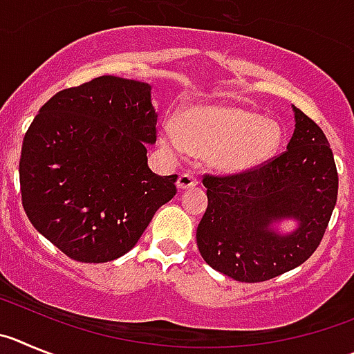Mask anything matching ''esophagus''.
Returning a JSON list of instances; mask_svg holds the SVG:
<instances>
[{"mask_svg": "<svg viewBox=\"0 0 354 354\" xmlns=\"http://www.w3.org/2000/svg\"><path fill=\"white\" fill-rule=\"evenodd\" d=\"M197 183H199V180H197L192 173H183L180 174V178H178L176 185H178V189L185 190V189H192V187H196Z\"/></svg>", "mask_w": 354, "mask_h": 354, "instance_id": "obj_1", "label": "esophagus"}]
</instances>
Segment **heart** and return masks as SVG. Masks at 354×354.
Wrapping results in <instances>:
<instances>
[{
    "label": "heart",
    "instance_id": "b5f03b06",
    "mask_svg": "<svg viewBox=\"0 0 354 354\" xmlns=\"http://www.w3.org/2000/svg\"><path fill=\"white\" fill-rule=\"evenodd\" d=\"M282 138L277 120L238 106L189 107L176 116V129L162 130V145L169 153L209 157L221 173L256 169L279 151Z\"/></svg>",
    "mask_w": 354,
    "mask_h": 354
}]
</instances>
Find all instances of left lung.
<instances>
[{
	"label": "left lung",
	"instance_id": "8db88e82",
	"mask_svg": "<svg viewBox=\"0 0 354 354\" xmlns=\"http://www.w3.org/2000/svg\"><path fill=\"white\" fill-rule=\"evenodd\" d=\"M288 149L256 169L205 174L208 208L197 247L216 272L238 282H263L300 266L319 247L337 203L339 174L323 130L298 107ZM295 218L280 235L272 225Z\"/></svg>",
	"mask_w": 354,
	"mask_h": 354
}]
</instances>
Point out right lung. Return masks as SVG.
Instances as JSON below:
<instances>
[{"mask_svg": "<svg viewBox=\"0 0 354 354\" xmlns=\"http://www.w3.org/2000/svg\"><path fill=\"white\" fill-rule=\"evenodd\" d=\"M155 127L148 82L102 75L58 91L22 141L19 180L33 227L81 263L129 252L176 196V174L148 167Z\"/></svg>", "mask_w": 354, "mask_h": 354, "instance_id": "obj_1", "label": "right lung"}]
</instances>
